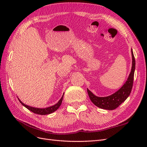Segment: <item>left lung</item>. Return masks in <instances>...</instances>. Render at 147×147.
I'll use <instances>...</instances> for the list:
<instances>
[{
	"mask_svg": "<svg viewBox=\"0 0 147 147\" xmlns=\"http://www.w3.org/2000/svg\"><path fill=\"white\" fill-rule=\"evenodd\" d=\"M131 53L132 58L131 71L130 74L129 75L127 81L118 91L115 92L114 94L109 96L97 97L94 94H93V93H92L87 88L88 96L90 97L91 102L96 106L102 109L112 110L117 109L119 105H121L123 102L125 101L126 99L129 97V96L132 88L134 71L136 67V61L132 49Z\"/></svg>",
	"mask_w": 147,
	"mask_h": 147,
	"instance_id": "left-lung-1",
	"label": "left lung"
}]
</instances>
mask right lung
Instances as JSON below:
<instances>
[{"instance_id": "obj_1", "label": "right lung", "mask_w": 147, "mask_h": 147, "mask_svg": "<svg viewBox=\"0 0 147 147\" xmlns=\"http://www.w3.org/2000/svg\"><path fill=\"white\" fill-rule=\"evenodd\" d=\"M63 97H64V94L62 96V97L61 98V99L58 101L57 104H56L55 105L51 106V107H49L47 108H45V109H38V108H35V107H30L29 105H27L24 104V103H23L18 98L20 103L23 105V106H24L26 108H27L28 110H29L31 112L34 113H36L38 115H48V114H50L53 112H55L56 110H57L58 109V108L60 107V105H61L62 103V101H63Z\"/></svg>"}]
</instances>
